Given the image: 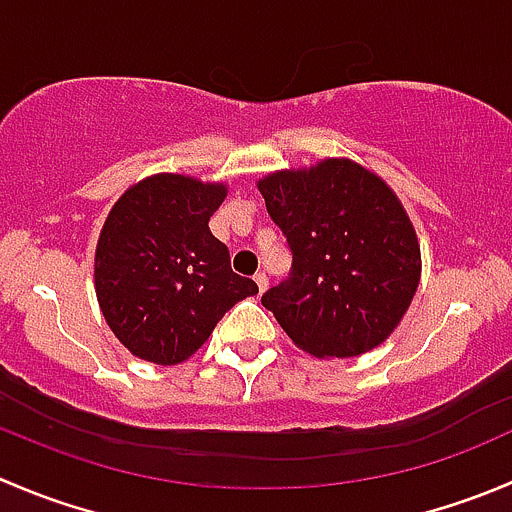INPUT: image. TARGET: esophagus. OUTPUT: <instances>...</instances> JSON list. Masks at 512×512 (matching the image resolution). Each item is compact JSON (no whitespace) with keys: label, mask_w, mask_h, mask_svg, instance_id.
Here are the masks:
<instances>
[{"label":"esophagus","mask_w":512,"mask_h":512,"mask_svg":"<svg viewBox=\"0 0 512 512\" xmlns=\"http://www.w3.org/2000/svg\"><path fill=\"white\" fill-rule=\"evenodd\" d=\"M255 282H257V290H260V292L267 290V275H265V272H257Z\"/></svg>","instance_id":"1"}]
</instances>
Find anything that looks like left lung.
<instances>
[{"mask_svg": "<svg viewBox=\"0 0 512 512\" xmlns=\"http://www.w3.org/2000/svg\"><path fill=\"white\" fill-rule=\"evenodd\" d=\"M257 187L292 252L290 275L262 305L315 357L380 345L420 280L418 237L395 192L350 160L275 172Z\"/></svg>", "mask_w": 512, "mask_h": 512, "instance_id": "1", "label": "left lung"}]
</instances>
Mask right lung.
<instances>
[{
    "mask_svg": "<svg viewBox=\"0 0 512 512\" xmlns=\"http://www.w3.org/2000/svg\"><path fill=\"white\" fill-rule=\"evenodd\" d=\"M225 185L155 175L124 192L94 255L102 315L132 355L155 365L187 360L230 307L257 295L232 272L230 250L210 232Z\"/></svg>",
    "mask_w": 512,
    "mask_h": 512,
    "instance_id": "obj_1",
    "label": "right lung"
}]
</instances>
